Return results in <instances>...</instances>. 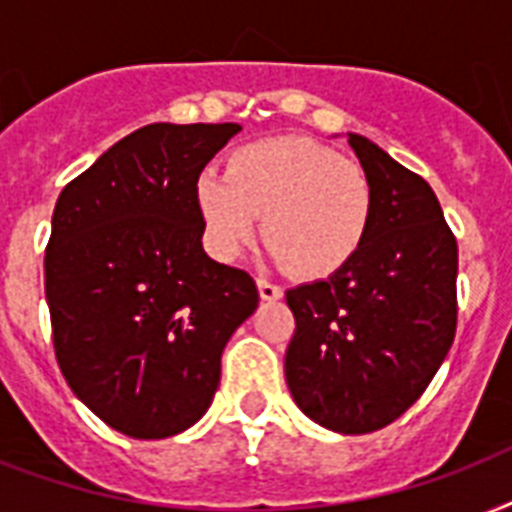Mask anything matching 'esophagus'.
<instances>
[{
    "label": "esophagus",
    "instance_id": "34e87169",
    "mask_svg": "<svg viewBox=\"0 0 512 512\" xmlns=\"http://www.w3.org/2000/svg\"><path fill=\"white\" fill-rule=\"evenodd\" d=\"M257 292H260V297H263V300H268V303H271V300H281V297H284V289L268 279H257Z\"/></svg>",
    "mask_w": 512,
    "mask_h": 512
}]
</instances>
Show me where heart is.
Masks as SVG:
<instances>
[{
    "instance_id": "obj_1",
    "label": "heart",
    "mask_w": 512,
    "mask_h": 512,
    "mask_svg": "<svg viewBox=\"0 0 512 512\" xmlns=\"http://www.w3.org/2000/svg\"><path fill=\"white\" fill-rule=\"evenodd\" d=\"M196 209L209 249L233 260L255 239L300 279H327L353 263L374 217L369 172L308 138H268L236 148L225 172H201Z\"/></svg>"
}]
</instances>
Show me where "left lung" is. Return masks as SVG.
Wrapping results in <instances>:
<instances>
[{"label": "left lung", "mask_w": 512, "mask_h": 512, "mask_svg": "<svg viewBox=\"0 0 512 512\" xmlns=\"http://www.w3.org/2000/svg\"><path fill=\"white\" fill-rule=\"evenodd\" d=\"M348 143L372 177V228L342 271L287 289L284 374L305 417L361 436L398 420L452 348L457 241L420 175L364 135Z\"/></svg>", "instance_id": "8db88e82"}]
</instances>
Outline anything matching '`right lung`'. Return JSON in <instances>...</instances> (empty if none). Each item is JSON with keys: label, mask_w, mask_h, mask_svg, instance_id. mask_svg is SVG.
I'll list each match as a JSON object with an SVG mask.
<instances>
[{"label": "right lung", "mask_w": 512, "mask_h": 512, "mask_svg": "<svg viewBox=\"0 0 512 512\" xmlns=\"http://www.w3.org/2000/svg\"><path fill=\"white\" fill-rule=\"evenodd\" d=\"M239 124H148L60 191L44 252L68 388L108 428L170 438L204 417L225 342L255 313L247 271L201 247L196 180Z\"/></svg>", "instance_id": "right-lung-1"}]
</instances>
